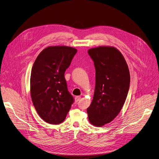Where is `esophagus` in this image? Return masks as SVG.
I'll use <instances>...</instances> for the list:
<instances>
[{
	"mask_svg": "<svg viewBox=\"0 0 159 159\" xmlns=\"http://www.w3.org/2000/svg\"><path fill=\"white\" fill-rule=\"evenodd\" d=\"M81 97L80 96H77V97H75V101L76 102H78L81 99Z\"/></svg>",
	"mask_w": 159,
	"mask_h": 159,
	"instance_id": "esophagus-1",
	"label": "esophagus"
}]
</instances>
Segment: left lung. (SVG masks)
<instances>
[{"label": "left lung", "instance_id": "left-lung-1", "mask_svg": "<svg viewBox=\"0 0 159 159\" xmlns=\"http://www.w3.org/2000/svg\"><path fill=\"white\" fill-rule=\"evenodd\" d=\"M96 70L93 99L87 109L90 123L102 126L115 119L121 110L130 87L129 69L123 55L113 47L88 50Z\"/></svg>", "mask_w": 159, "mask_h": 159}]
</instances>
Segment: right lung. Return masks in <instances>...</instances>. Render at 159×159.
Wrapping results in <instances>:
<instances>
[{
  "mask_svg": "<svg viewBox=\"0 0 159 159\" xmlns=\"http://www.w3.org/2000/svg\"><path fill=\"white\" fill-rule=\"evenodd\" d=\"M77 49L50 46L40 52L32 68L30 95L35 109L46 123L64 121L74 100L68 91L65 78Z\"/></svg>",
  "mask_w": 159,
  "mask_h": 159,
  "instance_id": "add662e5",
  "label": "right lung"
}]
</instances>
